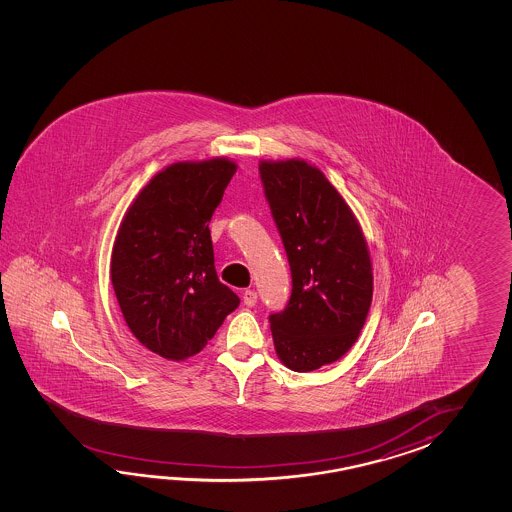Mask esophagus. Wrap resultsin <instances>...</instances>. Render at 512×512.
Masks as SVG:
<instances>
[{
	"instance_id": "34e87169",
	"label": "esophagus",
	"mask_w": 512,
	"mask_h": 512,
	"mask_svg": "<svg viewBox=\"0 0 512 512\" xmlns=\"http://www.w3.org/2000/svg\"><path fill=\"white\" fill-rule=\"evenodd\" d=\"M256 302H258V294H256V291H252V289L243 291V304L247 305V307H254Z\"/></svg>"
}]
</instances>
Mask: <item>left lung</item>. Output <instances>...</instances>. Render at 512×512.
I'll return each instance as SVG.
<instances>
[{
  "label": "left lung",
  "mask_w": 512,
  "mask_h": 512,
  "mask_svg": "<svg viewBox=\"0 0 512 512\" xmlns=\"http://www.w3.org/2000/svg\"><path fill=\"white\" fill-rule=\"evenodd\" d=\"M260 177L293 278L285 309L269 316L274 348L287 368L318 370L340 359L366 322L373 294L368 245L315 166L265 161Z\"/></svg>",
  "instance_id": "obj_1"
}]
</instances>
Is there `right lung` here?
<instances>
[{"mask_svg": "<svg viewBox=\"0 0 512 512\" xmlns=\"http://www.w3.org/2000/svg\"><path fill=\"white\" fill-rule=\"evenodd\" d=\"M236 164L175 163L155 175L122 219L111 282L131 333L164 359L199 353L240 298L219 282L208 221Z\"/></svg>", "mask_w": 512, "mask_h": 512, "instance_id": "obj_1", "label": "right lung"}]
</instances>
